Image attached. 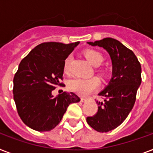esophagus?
I'll return each instance as SVG.
<instances>
[{"label": "esophagus", "mask_w": 153, "mask_h": 153, "mask_svg": "<svg viewBox=\"0 0 153 153\" xmlns=\"http://www.w3.org/2000/svg\"><path fill=\"white\" fill-rule=\"evenodd\" d=\"M86 101H87V98H81V102H86Z\"/></svg>", "instance_id": "1"}]
</instances>
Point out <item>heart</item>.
<instances>
[{
	"label": "heart",
	"mask_w": 153,
	"mask_h": 153,
	"mask_svg": "<svg viewBox=\"0 0 153 153\" xmlns=\"http://www.w3.org/2000/svg\"><path fill=\"white\" fill-rule=\"evenodd\" d=\"M84 55L88 60L89 62L94 67H98L103 62L104 57L102 53L98 51L89 49L84 52ZM70 57L65 60L64 71H68L69 69ZM99 86V80L97 78H91V79H81V78H75L69 82L70 89L75 93L80 95H87L88 94L94 91Z\"/></svg>",
	"instance_id": "obj_1"
}]
</instances>
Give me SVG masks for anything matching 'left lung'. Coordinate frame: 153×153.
Returning a JSON list of instances; mask_svg holds the SVG:
<instances>
[{
  "mask_svg": "<svg viewBox=\"0 0 153 153\" xmlns=\"http://www.w3.org/2000/svg\"><path fill=\"white\" fill-rule=\"evenodd\" d=\"M87 44L103 48L112 61L111 79L98 94L105 99L103 102L97 101V114L86 118L94 130L106 133L118 127L133 109L141 83V67L135 54L117 39L105 38Z\"/></svg>",
  "mask_w": 153,
  "mask_h": 153,
  "instance_id": "left-lung-1",
  "label": "left lung"
}]
</instances>
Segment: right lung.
Instances as JSON below:
<instances>
[{
	"mask_svg": "<svg viewBox=\"0 0 153 153\" xmlns=\"http://www.w3.org/2000/svg\"><path fill=\"white\" fill-rule=\"evenodd\" d=\"M79 44L43 43L21 60L13 79V98L19 116L29 128L39 132L51 130L62 120L68 105L80 101L72 92L52 95L55 86L62 85L65 60Z\"/></svg>",
	"mask_w": 153,
	"mask_h": 153,
	"instance_id": "obj_1",
	"label": "right lung"
}]
</instances>
